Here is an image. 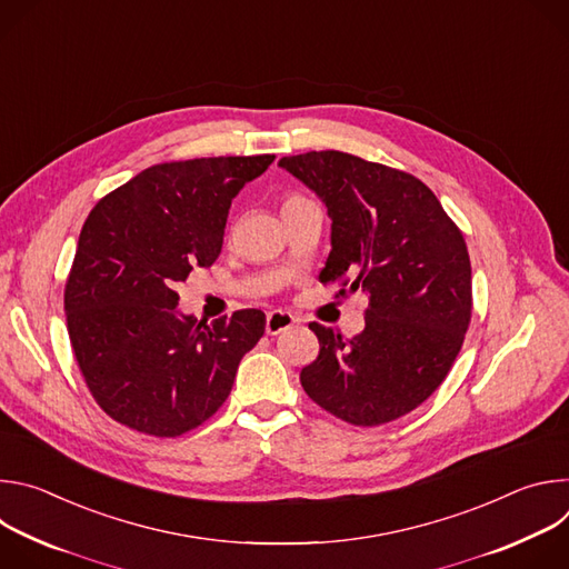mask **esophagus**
I'll use <instances>...</instances> for the list:
<instances>
[{
  "label": "esophagus",
  "instance_id": "1",
  "mask_svg": "<svg viewBox=\"0 0 569 569\" xmlns=\"http://www.w3.org/2000/svg\"><path fill=\"white\" fill-rule=\"evenodd\" d=\"M295 323V317L286 310H272L268 312V319H266V331L268 336H279L283 331H288Z\"/></svg>",
  "mask_w": 569,
  "mask_h": 569
}]
</instances>
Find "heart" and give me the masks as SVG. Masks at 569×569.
Segmentation results:
<instances>
[{"label": "heart", "mask_w": 569, "mask_h": 569, "mask_svg": "<svg viewBox=\"0 0 569 569\" xmlns=\"http://www.w3.org/2000/svg\"><path fill=\"white\" fill-rule=\"evenodd\" d=\"M290 200H297V198H288V200H286V202H290ZM286 202H283V204H286Z\"/></svg>", "instance_id": "heart-1"}]
</instances>
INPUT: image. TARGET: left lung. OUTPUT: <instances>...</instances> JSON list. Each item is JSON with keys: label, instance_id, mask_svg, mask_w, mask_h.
Wrapping results in <instances>:
<instances>
[{"label": "left lung", "instance_id": "1", "mask_svg": "<svg viewBox=\"0 0 569 569\" xmlns=\"http://www.w3.org/2000/svg\"><path fill=\"white\" fill-rule=\"evenodd\" d=\"M279 167L315 191L333 220L319 281L351 274L349 292L369 297L365 331L351 340L308 323L319 356L301 369V387L347 423L396 421L443 382L463 345L472 310L466 240L410 173L340 150L283 157Z\"/></svg>", "mask_w": 569, "mask_h": 569}]
</instances>
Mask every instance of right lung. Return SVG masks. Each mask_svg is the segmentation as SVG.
I'll return each instance as SVG.
<instances>
[{
  "label": "right lung",
  "mask_w": 569,
  "mask_h": 569,
  "mask_svg": "<svg viewBox=\"0 0 569 569\" xmlns=\"http://www.w3.org/2000/svg\"><path fill=\"white\" fill-rule=\"evenodd\" d=\"M272 161H167L90 211L64 286L67 331L94 400L121 426L152 437L202 426L263 338L261 310L207 323L178 310L176 286L218 259L231 200Z\"/></svg>",
  "instance_id": "add662e5"
}]
</instances>
